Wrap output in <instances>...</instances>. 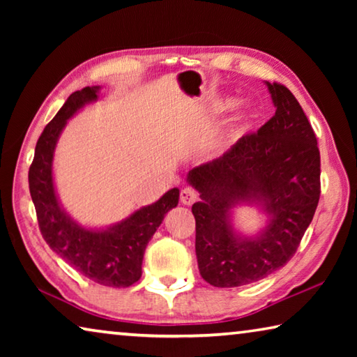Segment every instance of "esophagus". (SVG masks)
<instances>
[{"instance_id": "esophagus-1", "label": "esophagus", "mask_w": 357, "mask_h": 357, "mask_svg": "<svg viewBox=\"0 0 357 357\" xmlns=\"http://www.w3.org/2000/svg\"><path fill=\"white\" fill-rule=\"evenodd\" d=\"M198 200V193L190 189V187H185V189L181 190V203L185 204V206H190Z\"/></svg>"}]
</instances>
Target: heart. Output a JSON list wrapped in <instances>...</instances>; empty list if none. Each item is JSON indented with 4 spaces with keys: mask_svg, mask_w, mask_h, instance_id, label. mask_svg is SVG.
Instances as JSON below:
<instances>
[{
    "mask_svg": "<svg viewBox=\"0 0 357 357\" xmlns=\"http://www.w3.org/2000/svg\"><path fill=\"white\" fill-rule=\"evenodd\" d=\"M236 105V99L233 98H225V99H220L219 102L215 104V110L217 112H229L231 108ZM245 116V108L243 110V118Z\"/></svg>",
    "mask_w": 357,
    "mask_h": 357,
    "instance_id": "b5f03b06",
    "label": "heart"
}]
</instances>
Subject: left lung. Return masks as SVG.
I'll return each instance as SVG.
<instances>
[{
	"mask_svg": "<svg viewBox=\"0 0 357 357\" xmlns=\"http://www.w3.org/2000/svg\"><path fill=\"white\" fill-rule=\"evenodd\" d=\"M264 84L274 116L219 159L187 174V183L202 198L192 206L198 269L213 287L249 285L285 266L318 206L315 132L287 86ZM241 206L264 214L265 225L255 235L236 228L234 209Z\"/></svg>",
	"mask_w": 357,
	"mask_h": 357,
	"instance_id": "obj_1",
	"label": "left lung"
}]
</instances>
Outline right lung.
<instances>
[{
	"mask_svg": "<svg viewBox=\"0 0 357 357\" xmlns=\"http://www.w3.org/2000/svg\"><path fill=\"white\" fill-rule=\"evenodd\" d=\"M100 86H86L72 93L61 110L45 126L34 151L28 181L42 236L66 263L99 285L126 288L142 277L144 249L168 211L176 208L179 189L173 187L159 200L142 206L126 219L107 227H84L59 200L53 157L68 121L99 100Z\"/></svg>",
	"mask_w": 357,
	"mask_h": 357,
	"instance_id": "1",
	"label": "right lung"
}]
</instances>
